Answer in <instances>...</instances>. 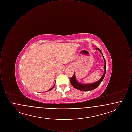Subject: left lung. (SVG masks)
Listing matches in <instances>:
<instances>
[{
  "instance_id": "left-lung-1",
  "label": "left lung",
  "mask_w": 132,
  "mask_h": 132,
  "mask_svg": "<svg viewBox=\"0 0 132 132\" xmlns=\"http://www.w3.org/2000/svg\"><path fill=\"white\" fill-rule=\"evenodd\" d=\"M96 49L97 50L100 51L101 53L102 54L103 58L104 59V73L102 76V77L97 82H95L94 83H92V84H82L78 82L76 80L75 75V73H74V75L70 79V82H71V85L73 86V87H74V88H76V89H79V90H82V91H84V92H88V91L92 90L94 89L95 88H97L98 87V86L101 84V82L103 81V79L105 77V73H106L105 59L103 56V55L101 51L99 48H96Z\"/></svg>"
}]
</instances>
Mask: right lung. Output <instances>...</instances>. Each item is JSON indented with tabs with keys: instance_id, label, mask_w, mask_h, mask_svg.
I'll return each mask as SVG.
<instances>
[{
	"instance_id": "right-lung-1",
	"label": "right lung",
	"mask_w": 132,
	"mask_h": 132,
	"mask_svg": "<svg viewBox=\"0 0 132 132\" xmlns=\"http://www.w3.org/2000/svg\"><path fill=\"white\" fill-rule=\"evenodd\" d=\"M54 86H53V87H52V88H50V90H49V91H50V90H51V89H52V88H54Z\"/></svg>"
}]
</instances>
